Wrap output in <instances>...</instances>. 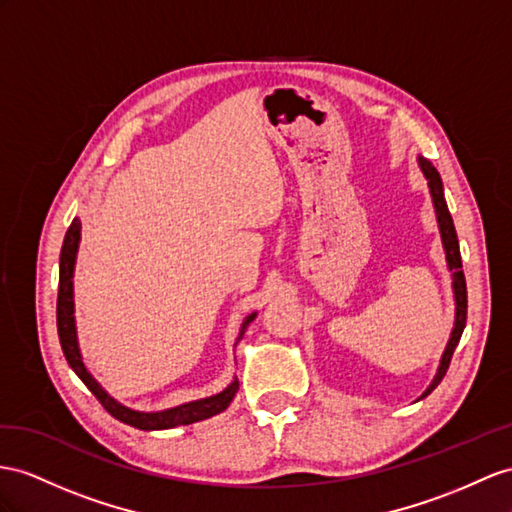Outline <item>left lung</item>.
Wrapping results in <instances>:
<instances>
[{
    "label": "left lung",
    "instance_id": "left-lung-1",
    "mask_svg": "<svg viewBox=\"0 0 512 512\" xmlns=\"http://www.w3.org/2000/svg\"><path fill=\"white\" fill-rule=\"evenodd\" d=\"M417 160H419V168H422V173H424V177L428 181L432 205H435V214H437V222H439V233H441V242H443V251H445V261H448V268L452 270V290H454V303H456L454 329L450 333L448 346H445L443 355H441L437 374H435V378H432L430 387L422 393V398H426L428 393L443 381L445 372H448V368H450V361H452L454 350L458 346V339H461V335H463L465 322H467V285H465V274H463L461 248H458V238H456L454 222H452V216H450L448 203H445V196H443L441 177L437 173V168L432 166L426 160V157H417Z\"/></svg>",
    "mask_w": 512,
    "mask_h": 512
}]
</instances>
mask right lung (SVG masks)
Returning a JSON list of instances; mask_svg holds the SVG:
<instances>
[{
	"mask_svg": "<svg viewBox=\"0 0 512 512\" xmlns=\"http://www.w3.org/2000/svg\"><path fill=\"white\" fill-rule=\"evenodd\" d=\"M80 238H82V222L73 218L67 235H64L62 253H60V283H58V307H56L58 337H60V346H62L64 357H67V361L71 365V370L82 378V383L90 391H93V396L103 404V409H106L112 417L119 419V422L134 426L138 430H166V428H175V426H188V424L201 422V419H207V417L225 411L231 404L235 393H238V389H240L238 378H233L231 385L222 389L220 393H216V396L186 402V404L173 406V409L153 411V413L134 411V409H129V406L116 402L110 393L95 381L93 374L86 370V365L82 361V352H80V346H77L75 318H73V311H75L73 270H75V257H77V246H80ZM255 316H257V311H253L251 316L244 318L238 342L242 339L244 331L248 329V324L255 320Z\"/></svg>",
	"mask_w": 512,
	"mask_h": 512,
	"instance_id": "add662e5",
	"label": "right lung"
}]
</instances>
